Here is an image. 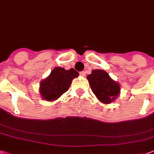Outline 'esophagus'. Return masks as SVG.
<instances>
[{
	"label": "esophagus",
	"mask_w": 154,
	"mask_h": 154,
	"mask_svg": "<svg viewBox=\"0 0 154 154\" xmlns=\"http://www.w3.org/2000/svg\"><path fill=\"white\" fill-rule=\"evenodd\" d=\"M80 75L82 76V77H84V76L85 75V71H81V72H80Z\"/></svg>",
	"instance_id": "1"
}]
</instances>
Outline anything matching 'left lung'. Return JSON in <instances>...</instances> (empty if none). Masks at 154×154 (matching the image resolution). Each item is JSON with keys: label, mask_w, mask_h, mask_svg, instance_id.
Returning <instances> with one entry per match:
<instances>
[{"label": "left lung", "mask_w": 154, "mask_h": 154, "mask_svg": "<svg viewBox=\"0 0 154 154\" xmlns=\"http://www.w3.org/2000/svg\"><path fill=\"white\" fill-rule=\"evenodd\" d=\"M92 92L103 103H111L120 92V85L111 78L109 74L102 69H95L87 76Z\"/></svg>", "instance_id": "obj_1"}]
</instances>
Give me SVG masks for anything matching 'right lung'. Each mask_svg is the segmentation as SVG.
<instances>
[{"label":"right lung","instance_id":"add662e5","mask_svg":"<svg viewBox=\"0 0 154 154\" xmlns=\"http://www.w3.org/2000/svg\"><path fill=\"white\" fill-rule=\"evenodd\" d=\"M78 76L79 73L73 68L66 70L62 67H55L51 74L40 82L41 97L47 101L56 100L69 89L73 79Z\"/></svg>","mask_w":154,"mask_h":154}]
</instances>
